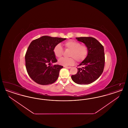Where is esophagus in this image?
Instances as JSON below:
<instances>
[{
    "instance_id": "1",
    "label": "esophagus",
    "mask_w": 128,
    "mask_h": 128,
    "mask_svg": "<svg viewBox=\"0 0 128 128\" xmlns=\"http://www.w3.org/2000/svg\"><path fill=\"white\" fill-rule=\"evenodd\" d=\"M65 68H68V69H70V68H72V67H67V66H65Z\"/></svg>"
}]
</instances>
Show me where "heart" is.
Wrapping results in <instances>:
<instances>
[{
	"mask_svg": "<svg viewBox=\"0 0 128 128\" xmlns=\"http://www.w3.org/2000/svg\"><path fill=\"white\" fill-rule=\"evenodd\" d=\"M65 48L70 50L68 58H62L58 60L60 64L63 66L73 65L75 60L78 62L84 60L88 54L89 49L87 46L74 40H69L64 43ZM55 56L60 58L63 53V49L60 44H56L53 49Z\"/></svg>",
	"mask_w": 128,
	"mask_h": 128,
	"instance_id": "1",
	"label": "heart"
}]
</instances>
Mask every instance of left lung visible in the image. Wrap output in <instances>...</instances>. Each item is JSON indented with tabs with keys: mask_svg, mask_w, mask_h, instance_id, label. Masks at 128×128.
<instances>
[{
	"mask_svg": "<svg viewBox=\"0 0 128 128\" xmlns=\"http://www.w3.org/2000/svg\"><path fill=\"white\" fill-rule=\"evenodd\" d=\"M88 48L87 57L79 65L78 72L72 76L73 82L79 84H90L101 76L104 66V53L103 46L96 38L92 37H76Z\"/></svg>",
	"mask_w": 128,
	"mask_h": 128,
	"instance_id": "left-lung-1",
	"label": "left lung"
}]
</instances>
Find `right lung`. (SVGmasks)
Segmentation results:
<instances>
[{
	"instance_id": "obj_1",
	"label": "right lung",
	"mask_w": 128,
	"mask_h": 128,
	"mask_svg": "<svg viewBox=\"0 0 128 128\" xmlns=\"http://www.w3.org/2000/svg\"><path fill=\"white\" fill-rule=\"evenodd\" d=\"M66 38L43 36L30 43L25 56V66L30 78L37 84L48 85L58 79L63 67L52 65L57 62L53 49Z\"/></svg>"
}]
</instances>
